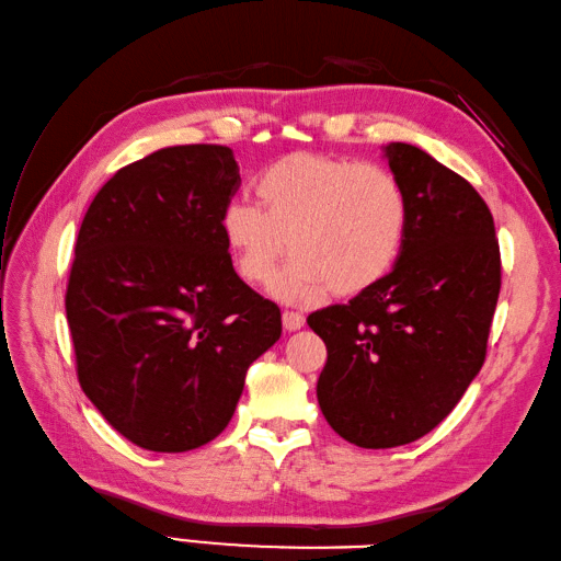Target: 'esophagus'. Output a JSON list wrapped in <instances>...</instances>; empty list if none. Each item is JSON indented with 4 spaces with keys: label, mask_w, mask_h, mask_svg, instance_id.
<instances>
[{
    "label": "esophagus",
    "mask_w": 561,
    "mask_h": 561,
    "mask_svg": "<svg viewBox=\"0 0 561 561\" xmlns=\"http://www.w3.org/2000/svg\"><path fill=\"white\" fill-rule=\"evenodd\" d=\"M282 322H284V330L286 332H296V330L304 328L306 318L301 316V312H296V310H284L282 312Z\"/></svg>",
    "instance_id": "34e87169"
}]
</instances>
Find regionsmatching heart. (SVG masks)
Returning a JSON list of instances; mask_svg holds the SVG:
<instances>
[{
  "label": "heart",
  "instance_id": "1",
  "mask_svg": "<svg viewBox=\"0 0 561 561\" xmlns=\"http://www.w3.org/2000/svg\"><path fill=\"white\" fill-rule=\"evenodd\" d=\"M257 207L233 201L221 239L245 284H265L286 251L294 260L270 284L289 304H316L330 289L356 296L397 263L409 201L385 167L318 152H291L255 179Z\"/></svg>",
  "mask_w": 561,
  "mask_h": 561
}]
</instances>
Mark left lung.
Masks as SVG:
<instances>
[{
	"label": "left lung",
	"mask_w": 561,
	"mask_h": 561,
	"mask_svg": "<svg viewBox=\"0 0 561 561\" xmlns=\"http://www.w3.org/2000/svg\"><path fill=\"white\" fill-rule=\"evenodd\" d=\"M409 201L394 270L348 304L308 316L328 346L318 403L363 449L409 445L439 425L483 368L502 286L490 207L421 148L389 142Z\"/></svg>",
	"instance_id": "left-lung-1"
}]
</instances>
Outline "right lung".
I'll list each match as a JSON object with an SVG mask.
<instances>
[{
  "instance_id": "1",
  "label": "right lung",
  "mask_w": 561,
  "mask_h": 561,
  "mask_svg": "<svg viewBox=\"0 0 561 561\" xmlns=\"http://www.w3.org/2000/svg\"><path fill=\"white\" fill-rule=\"evenodd\" d=\"M241 176L227 146L162 148L122 167L76 239L67 320L85 397L150 451H188L231 421L282 312L221 239Z\"/></svg>"
}]
</instances>
